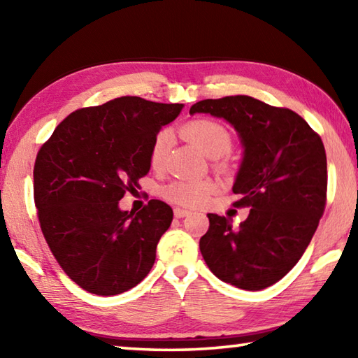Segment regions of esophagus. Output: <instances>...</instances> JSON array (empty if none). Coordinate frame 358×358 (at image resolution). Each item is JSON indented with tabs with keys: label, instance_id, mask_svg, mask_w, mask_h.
Returning <instances> with one entry per match:
<instances>
[{
	"label": "esophagus",
	"instance_id": "esophagus-1",
	"mask_svg": "<svg viewBox=\"0 0 358 358\" xmlns=\"http://www.w3.org/2000/svg\"><path fill=\"white\" fill-rule=\"evenodd\" d=\"M173 215H175V217H185L187 215H191V211L189 210H185V208H175L173 210Z\"/></svg>",
	"mask_w": 358,
	"mask_h": 358
}]
</instances>
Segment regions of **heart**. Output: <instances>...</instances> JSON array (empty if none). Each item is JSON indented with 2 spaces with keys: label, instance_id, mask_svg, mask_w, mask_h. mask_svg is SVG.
<instances>
[{
  "label": "heart",
  "instance_id": "obj_1",
  "mask_svg": "<svg viewBox=\"0 0 358 358\" xmlns=\"http://www.w3.org/2000/svg\"><path fill=\"white\" fill-rule=\"evenodd\" d=\"M187 141L197 145L205 155L220 157L232 148V134L222 123L211 118L191 120L181 128ZM169 148H171V132L161 129L155 136L150 148V166L155 171L164 167ZM216 191V183L211 180H173L162 187L166 201L180 207H199Z\"/></svg>",
  "mask_w": 358,
  "mask_h": 358
}]
</instances>
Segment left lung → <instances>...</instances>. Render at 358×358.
Returning a JSON list of instances; mask_svg holds the SVG:
<instances>
[{"instance_id":"left-lung-1","label":"left lung","mask_w":358,"mask_h":358,"mask_svg":"<svg viewBox=\"0 0 358 358\" xmlns=\"http://www.w3.org/2000/svg\"><path fill=\"white\" fill-rule=\"evenodd\" d=\"M189 113H210L237 129L245 156L234 207L251 208L238 229L226 216L207 215L210 227L199 241L203 260L235 287H268L299 262L324 215V143L299 113L251 96L203 99Z\"/></svg>"}]
</instances>
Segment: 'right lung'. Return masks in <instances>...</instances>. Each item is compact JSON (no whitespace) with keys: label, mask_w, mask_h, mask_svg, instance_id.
Wrapping results in <instances>:
<instances>
[{"label":"right lung","mask_w":358,"mask_h":358,"mask_svg":"<svg viewBox=\"0 0 358 358\" xmlns=\"http://www.w3.org/2000/svg\"><path fill=\"white\" fill-rule=\"evenodd\" d=\"M183 104L123 96L72 112L34 162L41 230L72 281L96 295H117L150 273L173 211L151 199L138 213L118 202L150 171V148Z\"/></svg>","instance_id":"obj_1"}]
</instances>
